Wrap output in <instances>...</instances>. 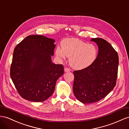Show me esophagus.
Instances as JSON below:
<instances>
[{
    "instance_id": "34e87169",
    "label": "esophagus",
    "mask_w": 129,
    "mask_h": 129,
    "mask_svg": "<svg viewBox=\"0 0 129 129\" xmlns=\"http://www.w3.org/2000/svg\"><path fill=\"white\" fill-rule=\"evenodd\" d=\"M64 71H65V72H70L71 71V70L68 68H65L64 69Z\"/></svg>"
}]
</instances>
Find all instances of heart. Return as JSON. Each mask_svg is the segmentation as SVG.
I'll return each mask as SVG.
<instances>
[{
  "mask_svg": "<svg viewBox=\"0 0 129 129\" xmlns=\"http://www.w3.org/2000/svg\"><path fill=\"white\" fill-rule=\"evenodd\" d=\"M61 48L55 49V55L60 59L69 57L72 68L81 70L89 67L96 60L97 49L91 44H87L76 38H68L61 42Z\"/></svg>",
  "mask_w": 129,
  "mask_h": 129,
  "instance_id": "1",
  "label": "heart"
}]
</instances>
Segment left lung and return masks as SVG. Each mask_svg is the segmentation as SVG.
<instances>
[{"label": "left lung", "mask_w": 129, "mask_h": 129, "mask_svg": "<svg viewBox=\"0 0 129 129\" xmlns=\"http://www.w3.org/2000/svg\"><path fill=\"white\" fill-rule=\"evenodd\" d=\"M99 52L96 60L89 67L75 71L73 91L83 104L100 101L113 89L116 84L118 55L110 43L101 38H93Z\"/></svg>", "instance_id": "obj_1"}]
</instances>
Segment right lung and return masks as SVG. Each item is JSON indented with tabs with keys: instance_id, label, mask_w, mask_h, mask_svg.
Instances as JSON below:
<instances>
[{
	"instance_id": "obj_1",
	"label": "right lung",
	"mask_w": 129,
	"mask_h": 129,
	"mask_svg": "<svg viewBox=\"0 0 129 129\" xmlns=\"http://www.w3.org/2000/svg\"><path fill=\"white\" fill-rule=\"evenodd\" d=\"M55 41L44 36L29 35L16 46L10 76L18 94L33 102H42L53 93L56 82L64 74L62 64L51 61Z\"/></svg>"
}]
</instances>
